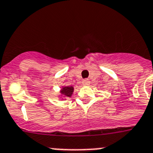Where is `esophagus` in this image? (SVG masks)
Wrapping results in <instances>:
<instances>
[{"label":"esophagus","instance_id":"34e87169","mask_svg":"<svg viewBox=\"0 0 153 153\" xmlns=\"http://www.w3.org/2000/svg\"><path fill=\"white\" fill-rule=\"evenodd\" d=\"M89 84H90L89 79H88V78H85V79H83V80H82V85H83L87 86V85H89Z\"/></svg>","mask_w":153,"mask_h":153}]
</instances>
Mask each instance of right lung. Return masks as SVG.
Returning a JSON list of instances; mask_svg holds the SVG:
<instances>
[{
	"mask_svg": "<svg viewBox=\"0 0 153 153\" xmlns=\"http://www.w3.org/2000/svg\"><path fill=\"white\" fill-rule=\"evenodd\" d=\"M73 91H74V88L72 86H65V87H62L60 92L62 96L70 98L72 95Z\"/></svg>",
	"mask_w": 153,
	"mask_h": 153,
	"instance_id": "add662e5",
	"label": "right lung"
}]
</instances>
